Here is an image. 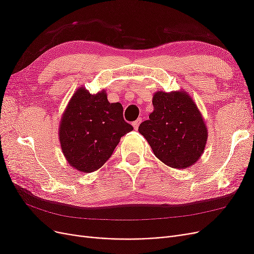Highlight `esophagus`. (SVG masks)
Returning <instances> with one entry per match:
<instances>
[{"label":"esophagus","mask_w":254,"mask_h":254,"mask_svg":"<svg viewBox=\"0 0 254 254\" xmlns=\"http://www.w3.org/2000/svg\"><path fill=\"white\" fill-rule=\"evenodd\" d=\"M141 123H142V119H137L135 122H133V123H132V126H133L134 130H137V128H139V126H140Z\"/></svg>","instance_id":"34e87169"}]
</instances>
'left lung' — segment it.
<instances>
[{
	"label": "left lung",
	"instance_id": "8db88e82",
	"mask_svg": "<svg viewBox=\"0 0 254 254\" xmlns=\"http://www.w3.org/2000/svg\"><path fill=\"white\" fill-rule=\"evenodd\" d=\"M153 111L139 132L155 156L173 168L184 170L201 157L207 129L194 99L186 91H158L152 97Z\"/></svg>",
	"mask_w": 254,
	"mask_h": 254
}]
</instances>
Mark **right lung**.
Here are the masks:
<instances>
[{"label": "right lung", "mask_w": 254, "mask_h": 254, "mask_svg": "<svg viewBox=\"0 0 254 254\" xmlns=\"http://www.w3.org/2000/svg\"><path fill=\"white\" fill-rule=\"evenodd\" d=\"M133 130L123 118L120 103H109L105 90L91 94L83 87L76 90L61 115V150L74 170L92 173L101 168L120 143Z\"/></svg>", "instance_id": "right-lung-1"}]
</instances>
